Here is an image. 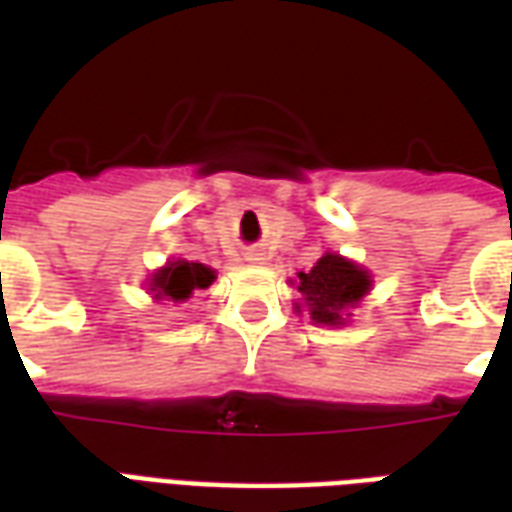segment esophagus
Masks as SVG:
<instances>
[{"label": "esophagus", "mask_w": 512, "mask_h": 512, "mask_svg": "<svg viewBox=\"0 0 512 512\" xmlns=\"http://www.w3.org/2000/svg\"><path fill=\"white\" fill-rule=\"evenodd\" d=\"M246 260H249V263H255V266H257V263H263L266 257H263V252H257V249H255V252H249V255H246Z\"/></svg>", "instance_id": "obj_1"}]
</instances>
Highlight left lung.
<instances>
[{"label":"left lung","instance_id":"1","mask_svg":"<svg viewBox=\"0 0 512 512\" xmlns=\"http://www.w3.org/2000/svg\"><path fill=\"white\" fill-rule=\"evenodd\" d=\"M296 312H307L315 326H345L354 315V307L362 304L373 290V274L337 252H323L310 271L296 274Z\"/></svg>","mask_w":512,"mask_h":512}]
</instances>
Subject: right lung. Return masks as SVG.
Returning <instances> with one entry per match:
<instances>
[{"instance_id":"add662e5","label":"right lung","mask_w":512,"mask_h":512,"mask_svg":"<svg viewBox=\"0 0 512 512\" xmlns=\"http://www.w3.org/2000/svg\"><path fill=\"white\" fill-rule=\"evenodd\" d=\"M216 271L205 263H194V260H183V257H172L164 266L156 268L147 277V293L153 301H172V304H183L194 296V290L211 288Z\"/></svg>"}]
</instances>
